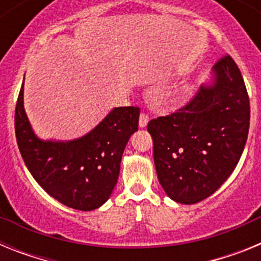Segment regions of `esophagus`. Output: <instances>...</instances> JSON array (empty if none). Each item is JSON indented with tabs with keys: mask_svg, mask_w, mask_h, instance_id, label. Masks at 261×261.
Returning <instances> with one entry per match:
<instances>
[{
	"mask_svg": "<svg viewBox=\"0 0 261 261\" xmlns=\"http://www.w3.org/2000/svg\"><path fill=\"white\" fill-rule=\"evenodd\" d=\"M147 123H149V116H147L146 114H141L140 115V126L141 128H145V126L147 125Z\"/></svg>",
	"mask_w": 261,
	"mask_h": 261,
	"instance_id": "34e87169",
	"label": "esophagus"
}]
</instances>
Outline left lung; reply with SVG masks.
<instances>
[{"mask_svg": "<svg viewBox=\"0 0 261 261\" xmlns=\"http://www.w3.org/2000/svg\"><path fill=\"white\" fill-rule=\"evenodd\" d=\"M248 128L247 89L227 55L188 105L147 124L158 180L168 197L190 205L213 195L238 165Z\"/></svg>", "mask_w": 261, "mask_h": 261, "instance_id": "1", "label": "left lung"}]
</instances>
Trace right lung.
I'll return each instance as SVG.
<instances>
[{"label":"right lung","instance_id":"add662e5","mask_svg":"<svg viewBox=\"0 0 261 261\" xmlns=\"http://www.w3.org/2000/svg\"><path fill=\"white\" fill-rule=\"evenodd\" d=\"M138 107H117L82 137L44 141L27 119L22 85L15 107V136L23 161L39 186L61 204L87 212L110 199L124 149L138 129Z\"/></svg>","mask_w":261,"mask_h":261}]
</instances>
